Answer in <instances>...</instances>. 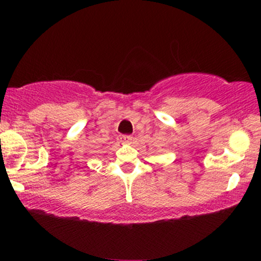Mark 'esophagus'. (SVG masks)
<instances>
[{
	"instance_id": "34e87169",
	"label": "esophagus",
	"mask_w": 261,
	"mask_h": 261,
	"mask_svg": "<svg viewBox=\"0 0 261 261\" xmlns=\"http://www.w3.org/2000/svg\"><path fill=\"white\" fill-rule=\"evenodd\" d=\"M121 140L123 142H130L133 140V137H132V135H122V137H121Z\"/></svg>"
}]
</instances>
